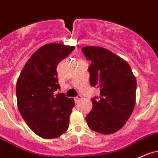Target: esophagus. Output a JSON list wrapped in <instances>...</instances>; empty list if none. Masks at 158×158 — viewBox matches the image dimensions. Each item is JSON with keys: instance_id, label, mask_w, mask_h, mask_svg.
I'll list each match as a JSON object with an SVG mask.
<instances>
[{"instance_id": "esophagus-1", "label": "esophagus", "mask_w": 158, "mask_h": 158, "mask_svg": "<svg viewBox=\"0 0 158 158\" xmlns=\"http://www.w3.org/2000/svg\"><path fill=\"white\" fill-rule=\"evenodd\" d=\"M81 99H82V96H80V95H79V96L76 97V98H74V100H75L76 103H78V102H79V100H81Z\"/></svg>"}]
</instances>
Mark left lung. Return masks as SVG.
Returning a JSON list of instances; mask_svg holds the SVG:
<instances>
[{"label":"left lung","instance_id":"1","mask_svg":"<svg viewBox=\"0 0 158 158\" xmlns=\"http://www.w3.org/2000/svg\"><path fill=\"white\" fill-rule=\"evenodd\" d=\"M82 52L91 61L88 70L91 86L100 88V99L85 117L95 132L111 134L125 124L136 104V79L125 60L99 46H85Z\"/></svg>","mask_w":158,"mask_h":158}]
</instances>
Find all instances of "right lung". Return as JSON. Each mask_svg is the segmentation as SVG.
<instances>
[{
    "label": "right lung",
    "mask_w": 158,
    "mask_h": 158,
    "mask_svg": "<svg viewBox=\"0 0 158 158\" xmlns=\"http://www.w3.org/2000/svg\"><path fill=\"white\" fill-rule=\"evenodd\" d=\"M75 47L48 43L38 48L24 66L16 82L17 105L34 133L45 139L57 138L67 131L75 102L60 88L57 66Z\"/></svg>",
    "instance_id": "obj_1"
}]
</instances>
